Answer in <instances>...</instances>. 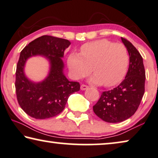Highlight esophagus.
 Segmentation results:
<instances>
[{
    "label": "esophagus",
    "mask_w": 158,
    "mask_h": 158,
    "mask_svg": "<svg viewBox=\"0 0 158 158\" xmlns=\"http://www.w3.org/2000/svg\"><path fill=\"white\" fill-rule=\"evenodd\" d=\"M80 88H81V90L84 91V90H86V89L89 88V86H86V85H85V84H81V87H80Z\"/></svg>",
    "instance_id": "34e87169"
}]
</instances>
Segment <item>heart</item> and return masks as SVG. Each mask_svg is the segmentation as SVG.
Segmentation results:
<instances>
[{"label":"heart","mask_w":158,"mask_h":158,"mask_svg":"<svg viewBox=\"0 0 158 158\" xmlns=\"http://www.w3.org/2000/svg\"><path fill=\"white\" fill-rule=\"evenodd\" d=\"M72 77L80 79L91 72L90 81L96 85L109 87L123 78L128 69L129 56L126 47L107 40L89 42L81 48V55L73 52L67 59Z\"/></svg>","instance_id":"b5f03b06"}]
</instances>
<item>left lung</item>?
<instances>
[{
	"mask_svg": "<svg viewBox=\"0 0 158 158\" xmlns=\"http://www.w3.org/2000/svg\"><path fill=\"white\" fill-rule=\"evenodd\" d=\"M129 55V67L125 79L110 91H103L93 106L98 118L108 123H119L135 114L145 93V71L143 57L131 42L121 37Z\"/></svg>",
	"mask_w": 158,
	"mask_h": 158,
	"instance_id": "left-lung-1",
	"label": "left lung"
}]
</instances>
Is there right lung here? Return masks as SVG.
I'll use <instances>...</instances> for the list:
<instances>
[{
	"instance_id": "obj_1",
	"label": "right lung",
	"mask_w": 158,
	"mask_h": 158,
	"mask_svg": "<svg viewBox=\"0 0 158 158\" xmlns=\"http://www.w3.org/2000/svg\"><path fill=\"white\" fill-rule=\"evenodd\" d=\"M71 42L68 40L43 35L30 42L21 51L15 73V91L19 105L27 115L36 119L56 116L64 110L68 98L79 91L80 84L70 81L64 74L62 60ZM42 56L48 60L50 71L42 82L28 79L24 69L32 56Z\"/></svg>"
}]
</instances>
